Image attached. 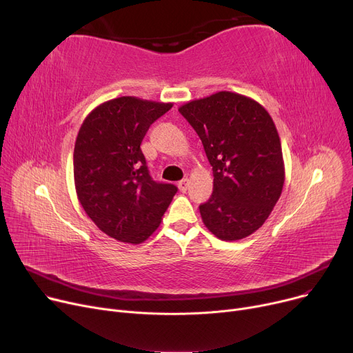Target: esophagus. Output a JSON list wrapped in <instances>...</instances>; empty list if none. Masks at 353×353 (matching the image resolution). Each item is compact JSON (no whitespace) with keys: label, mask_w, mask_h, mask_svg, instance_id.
Returning <instances> with one entry per match:
<instances>
[{"label":"esophagus","mask_w":353,"mask_h":353,"mask_svg":"<svg viewBox=\"0 0 353 353\" xmlns=\"http://www.w3.org/2000/svg\"><path fill=\"white\" fill-rule=\"evenodd\" d=\"M177 186H179V190H180V192L186 193V192H188V189H189V179H183V180H180V181L177 183Z\"/></svg>","instance_id":"1"}]
</instances>
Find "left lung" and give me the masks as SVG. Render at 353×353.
Here are the masks:
<instances>
[{"instance_id":"8db88e82","label":"left lung","mask_w":353,"mask_h":353,"mask_svg":"<svg viewBox=\"0 0 353 353\" xmlns=\"http://www.w3.org/2000/svg\"><path fill=\"white\" fill-rule=\"evenodd\" d=\"M213 167V193L200 205L205 226L226 242L254 233L272 213L285 183L281 139L268 110L232 91L183 104Z\"/></svg>"}]
</instances>
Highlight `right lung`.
I'll return each mask as SVG.
<instances>
[{
    "label": "right lung",
    "instance_id": "right-lung-1",
    "mask_svg": "<svg viewBox=\"0 0 353 353\" xmlns=\"http://www.w3.org/2000/svg\"><path fill=\"white\" fill-rule=\"evenodd\" d=\"M173 103L119 97L97 105L74 145V183L87 216L107 236L139 245L161 223L177 192L148 174L140 144Z\"/></svg>",
    "mask_w": 353,
    "mask_h": 353
}]
</instances>
